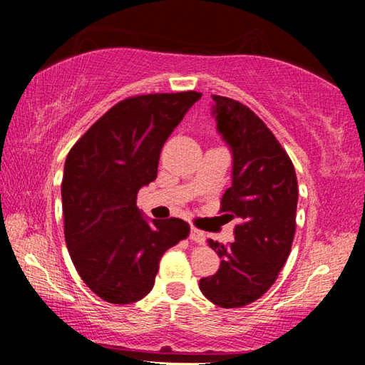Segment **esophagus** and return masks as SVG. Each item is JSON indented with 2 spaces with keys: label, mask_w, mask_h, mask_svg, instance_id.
Segmentation results:
<instances>
[{
  "label": "esophagus",
  "mask_w": 365,
  "mask_h": 365,
  "mask_svg": "<svg viewBox=\"0 0 365 365\" xmlns=\"http://www.w3.org/2000/svg\"><path fill=\"white\" fill-rule=\"evenodd\" d=\"M190 238L193 240L195 243H200V245H205V243H206V235H205V232H201L200 228H196V227H191Z\"/></svg>",
  "instance_id": "1"
}]
</instances>
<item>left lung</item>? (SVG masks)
<instances>
[{
    "instance_id": "8db88e82",
    "label": "left lung",
    "mask_w": 365,
    "mask_h": 365,
    "mask_svg": "<svg viewBox=\"0 0 365 365\" xmlns=\"http://www.w3.org/2000/svg\"><path fill=\"white\" fill-rule=\"evenodd\" d=\"M212 100L217 130L233 158L220 212L240 224L233 243L209 240L222 261L214 275L200 280V289L215 306L243 307L274 285L289 256L298 180L287 151L248 106L219 95Z\"/></svg>"
}]
</instances>
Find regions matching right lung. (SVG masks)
I'll return each mask as SVG.
<instances>
[{
    "instance_id": "obj_1",
    "label": "right lung",
    "mask_w": 365,
    "mask_h": 365,
    "mask_svg": "<svg viewBox=\"0 0 365 365\" xmlns=\"http://www.w3.org/2000/svg\"><path fill=\"white\" fill-rule=\"evenodd\" d=\"M200 98L197 91L127 98L67 154L61 185L66 245L78 275L104 301L145 298L160 257L188 237L182 219L143 217L137 195L156 180L165 140Z\"/></svg>"
}]
</instances>
